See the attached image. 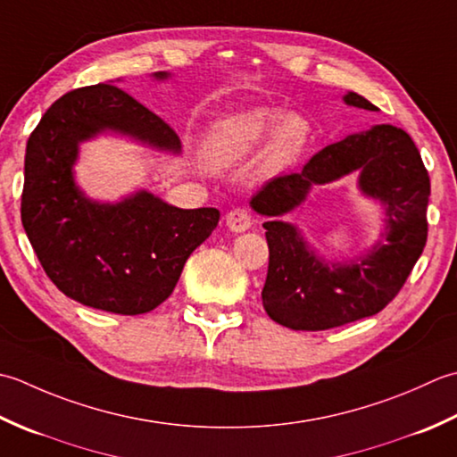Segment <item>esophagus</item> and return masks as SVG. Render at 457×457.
<instances>
[{"instance_id":"34e87169","label":"esophagus","mask_w":457,"mask_h":457,"mask_svg":"<svg viewBox=\"0 0 457 457\" xmlns=\"http://www.w3.org/2000/svg\"><path fill=\"white\" fill-rule=\"evenodd\" d=\"M227 220V227L232 230V232H245L248 230L250 227H253V217L248 215L246 209H232L228 215L225 217Z\"/></svg>"}]
</instances>
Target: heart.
<instances>
[{
    "label": "heart",
    "mask_w": 457,
    "mask_h": 457,
    "mask_svg": "<svg viewBox=\"0 0 457 457\" xmlns=\"http://www.w3.org/2000/svg\"><path fill=\"white\" fill-rule=\"evenodd\" d=\"M270 133L273 136L256 163V175H280L297 162L312 136L310 122L295 112L282 116L276 108H254L225 120L207 137L204 162L225 170L253 154Z\"/></svg>",
    "instance_id": "obj_1"
}]
</instances>
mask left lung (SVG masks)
Returning <instances> with one entry per match:
<instances>
[{
    "mask_svg": "<svg viewBox=\"0 0 457 457\" xmlns=\"http://www.w3.org/2000/svg\"><path fill=\"white\" fill-rule=\"evenodd\" d=\"M347 106L377 112L357 92ZM359 172L360 190L384 204L386 230L369 253L345 263L323 259L301 231L281 217L306 198L315 184ZM430 177L412 137L390 124L351 134L315 154L302 173L274 177L250 207L264 222L270 250L262 290L266 313L295 331H323L378 313L400 292L426 246Z\"/></svg>",
    "mask_w": 457,
    "mask_h": 457,
    "instance_id": "left-lung-1",
    "label": "left lung"
}]
</instances>
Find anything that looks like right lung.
<instances>
[{
  "mask_svg": "<svg viewBox=\"0 0 457 457\" xmlns=\"http://www.w3.org/2000/svg\"><path fill=\"white\" fill-rule=\"evenodd\" d=\"M154 79L165 80L170 72H154ZM100 134L181 152L173 129L118 87L67 92L27 142L21 222L45 274L64 295L110 313H147L171 295L220 212L173 207L145 189L116 203L87 197L74 181V165L80 144Z\"/></svg>",
  "mask_w": 457,
  "mask_h": 457,
  "instance_id": "1",
  "label": "right lung"
}]
</instances>
